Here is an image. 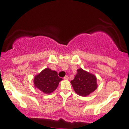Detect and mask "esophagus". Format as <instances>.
Masks as SVG:
<instances>
[{"label":"esophagus","instance_id":"obj_1","mask_svg":"<svg viewBox=\"0 0 129 129\" xmlns=\"http://www.w3.org/2000/svg\"><path fill=\"white\" fill-rule=\"evenodd\" d=\"M63 79H64L65 80H68V79H69V76H66L64 78H63Z\"/></svg>","mask_w":129,"mask_h":129}]
</instances>
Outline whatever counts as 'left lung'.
<instances>
[{"label":"left lung","instance_id":"left-lung-1","mask_svg":"<svg viewBox=\"0 0 129 129\" xmlns=\"http://www.w3.org/2000/svg\"><path fill=\"white\" fill-rule=\"evenodd\" d=\"M75 91L81 96H87L98 87L96 77L82 69L77 70V73L70 82Z\"/></svg>","mask_w":129,"mask_h":129}]
</instances>
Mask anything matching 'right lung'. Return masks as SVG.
Wrapping results in <instances>:
<instances>
[{
  "label": "right lung",
  "instance_id": "right-lung-1",
  "mask_svg": "<svg viewBox=\"0 0 129 129\" xmlns=\"http://www.w3.org/2000/svg\"><path fill=\"white\" fill-rule=\"evenodd\" d=\"M62 79L59 78L56 71L49 68L44 69L34 78V86L45 94H50L55 90Z\"/></svg>",
  "mask_w": 129,
  "mask_h": 129
}]
</instances>
